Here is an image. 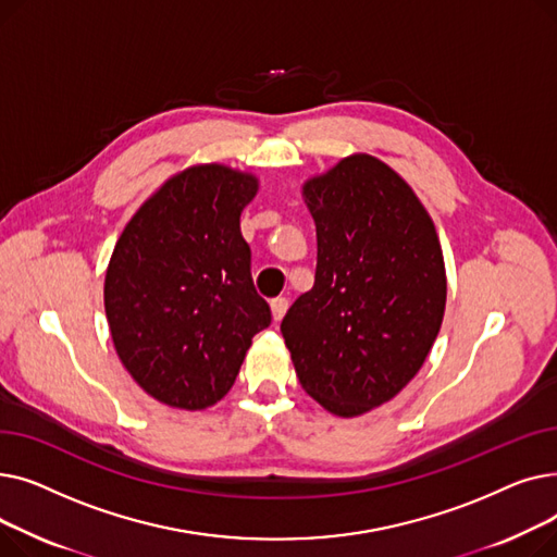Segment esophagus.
I'll return each mask as SVG.
<instances>
[{"mask_svg": "<svg viewBox=\"0 0 557 557\" xmlns=\"http://www.w3.org/2000/svg\"><path fill=\"white\" fill-rule=\"evenodd\" d=\"M286 309H288V300H286V298H275V300H271V313H273L275 323H280V320L284 318Z\"/></svg>", "mask_w": 557, "mask_h": 557, "instance_id": "34e87169", "label": "esophagus"}]
</instances>
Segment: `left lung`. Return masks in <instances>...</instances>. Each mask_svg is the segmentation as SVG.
Listing matches in <instances>:
<instances>
[{"label":"left lung","mask_w":557,"mask_h":557,"mask_svg":"<svg viewBox=\"0 0 557 557\" xmlns=\"http://www.w3.org/2000/svg\"><path fill=\"white\" fill-rule=\"evenodd\" d=\"M315 223L313 288L282 320L302 388L357 418L391 401L424 366L447 302L443 248L401 175L352 153L302 185Z\"/></svg>","instance_id":"1"}]
</instances>
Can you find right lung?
<instances>
[{
	"instance_id": "right-lung-1",
	"label": "right lung",
	"mask_w": 557,
	"mask_h": 557,
	"mask_svg": "<svg viewBox=\"0 0 557 557\" xmlns=\"http://www.w3.org/2000/svg\"><path fill=\"white\" fill-rule=\"evenodd\" d=\"M259 178L227 164L171 175L114 244L103 302L116 357L153 399L200 411L223 399L271 309L250 277L242 212Z\"/></svg>"
}]
</instances>
